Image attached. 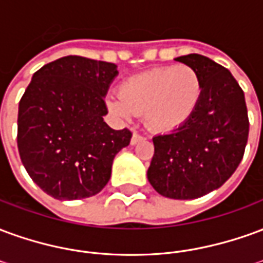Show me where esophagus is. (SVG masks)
I'll return each instance as SVG.
<instances>
[{"mask_svg":"<svg viewBox=\"0 0 263 263\" xmlns=\"http://www.w3.org/2000/svg\"><path fill=\"white\" fill-rule=\"evenodd\" d=\"M143 139H145V137H143V135H141V134H137V132H135V134H134L131 138V143L132 145H135V143L141 142V141H143Z\"/></svg>","mask_w":263,"mask_h":263,"instance_id":"esophagus-1","label":"esophagus"}]
</instances>
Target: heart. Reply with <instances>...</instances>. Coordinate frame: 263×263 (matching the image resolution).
Masks as SVG:
<instances>
[{"label": "heart", "instance_id": "heart-1", "mask_svg": "<svg viewBox=\"0 0 263 263\" xmlns=\"http://www.w3.org/2000/svg\"><path fill=\"white\" fill-rule=\"evenodd\" d=\"M200 96L201 81L196 70L176 66L132 76L121 84L120 96H109L107 104L121 118L145 112L149 128L169 131L193 114Z\"/></svg>", "mask_w": 263, "mask_h": 263}]
</instances>
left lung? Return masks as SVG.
Returning a JSON list of instances; mask_svg holds the SVG:
<instances>
[{"instance_id": "1", "label": "left lung", "mask_w": 263, "mask_h": 263, "mask_svg": "<svg viewBox=\"0 0 263 263\" xmlns=\"http://www.w3.org/2000/svg\"><path fill=\"white\" fill-rule=\"evenodd\" d=\"M176 60L196 70L201 96L183 124L154 137L148 180L165 197L192 200L221 187L237 171L249 120L242 88L230 70L197 53Z\"/></svg>"}]
</instances>
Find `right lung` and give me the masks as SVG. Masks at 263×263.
<instances>
[{
    "label": "right lung",
    "mask_w": 263,
    "mask_h": 263,
    "mask_svg": "<svg viewBox=\"0 0 263 263\" xmlns=\"http://www.w3.org/2000/svg\"><path fill=\"white\" fill-rule=\"evenodd\" d=\"M118 74L108 62L66 56L37 70L18 109V151L33 182L58 200L100 193L115 155L131 142L112 129L104 96Z\"/></svg>",
    "instance_id": "obj_1"
}]
</instances>
